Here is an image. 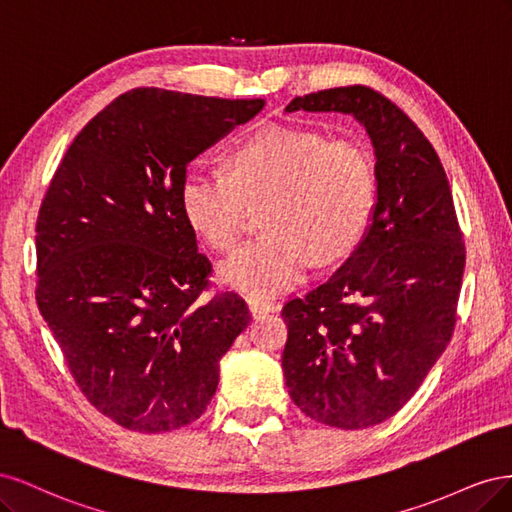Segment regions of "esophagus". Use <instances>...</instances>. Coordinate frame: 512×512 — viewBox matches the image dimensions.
I'll return each mask as SVG.
<instances>
[{"instance_id":"esophagus-1","label":"esophagus","mask_w":512,"mask_h":512,"mask_svg":"<svg viewBox=\"0 0 512 512\" xmlns=\"http://www.w3.org/2000/svg\"><path fill=\"white\" fill-rule=\"evenodd\" d=\"M247 305H250V312H252V316L254 318H258V316H265V314H269V312H275L277 305L273 299H269V297H250L247 299Z\"/></svg>"}]
</instances>
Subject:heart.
Instances as JSON below:
<instances>
[{"label":"heart","mask_w":512,"mask_h":512,"mask_svg":"<svg viewBox=\"0 0 512 512\" xmlns=\"http://www.w3.org/2000/svg\"><path fill=\"white\" fill-rule=\"evenodd\" d=\"M179 200L192 230L220 252L237 245L245 205L267 203V235L232 254L220 275L230 288L275 294L299 284L314 258L331 262L359 243L376 203V170L352 138L273 126L232 149L228 175L188 168Z\"/></svg>","instance_id":"1"}]
</instances>
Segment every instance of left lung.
Returning a JSON list of instances; mask_svg holds the SVG:
<instances>
[{
	"instance_id": "left-lung-1",
	"label": "left lung",
	"mask_w": 512,
	"mask_h": 512,
	"mask_svg": "<svg viewBox=\"0 0 512 512\" xmlns=\"http://www.w3.org/2000/svg\"><path fill=\"white\" fill-rule=\"evenodd\" d=\"M294 111L363 123L378 196L350 258L282 309L286 386L322 425L374 427L408 404L455 331L466 245L451 185L425 134L380 91L324 89L294 98Z\"/></svg>"
}]
</instances>
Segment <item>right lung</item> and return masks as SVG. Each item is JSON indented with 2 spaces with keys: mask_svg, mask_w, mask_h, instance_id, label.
I'll use <instances>...</instances> for the list:
<instances>
[{
  "mask_svg": "<svg viewBox=\"0 0 512 512\" xmlns=\"http://www.w3.org/2000/svg\"><path fill=\"white\" fill-rule=\"evenodd\" d=\"M265 100L138 87L76 134L36 222V301L87 401L117 425L194 423L252 316L237 292L200 299L211 262L181 209L188 164Z\"/></svg>",
  "mask_w": 512,
  "mask_h": 512,
  "instance_id": "obj_1",
  "label": "right lung"
}]
</instances>
